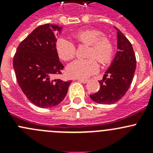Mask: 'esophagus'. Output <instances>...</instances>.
Returning a JSON list of instances; mask_svg holds the SVG:
<instances>
[{
	"mask_svg": "<svg viewBox=\"0 0 153 153\" xmlns=\"http://www.w3.org/2000/svg\"><path fill=\"white\" fill-rule=\"evenodd\" d=\"M77 81H80V82H81V83H84V84H86V83L88 81V80L82 79V78H77Z\"/></svg>",
	"mask_w": 153,
	"mask_h": 153,
	"instance_id": "34e87169",
	"label": "esophagus"
}]
</instances>
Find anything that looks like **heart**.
<instances>
[{"label":"heart","instance_id":"obj_1","mask_svg":"<svg viewBox=\"0 0 153 153\" xmlns=\"http://www.w3.org/2000/svg\"><path fill=\"white\" fill-rule=\"evenodd\" d=\"M78 44L89 45L86 57L88 59L75 60L67 67V75L71 78H86L95 73L99 69L98 60L101 64H106L112 60L113 47L110 40L103 36L102 32L95 29H84L72 34ZM56 50L60 58L69 61L76 55V47L73 43L64 38L58 39Z\"/></svg>","mask_w":153,"mask_h":153}]
</instances>
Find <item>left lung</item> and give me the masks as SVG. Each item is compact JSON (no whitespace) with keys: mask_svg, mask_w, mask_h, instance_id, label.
Here are the masks:
<instances>
[{"mask_svg":"<svg viewBox=\"0 0 153 153\" xmlns=\"http://www.w3.org/2000/svg\"><path fill=\"white\" fill-rule=\"evenodd\" d=\"M115 28L117 30L118 51L103 79L99 81L98 92L89 95L98 104H112L119 101L131 85L136 68L132 44L119 29Z\"/></svg>","mask_w":153,"mask_h":153,"instance_id":"1","label":"left lung"}]
</instances>
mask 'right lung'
I'll use <instances>...</instances> for the list:
<instances>
[{"label":"right lung","mask_w":153,"mask_h":153,"mask_svg":"<svg viewBox=\"0 0 153 153\" xmlns=\"http://www.w3.org/2000/svg\"><path fill=\"white\" fill-rule=\"evenodd\" d=\"M62 27L41 25L19 44L13 58L17 81L29 101L38 107L57 106L67 95L71 81L54 79L64 65L56 50Z\"/></svg>","instance_id":"right-lung-1"}]
</instances>
